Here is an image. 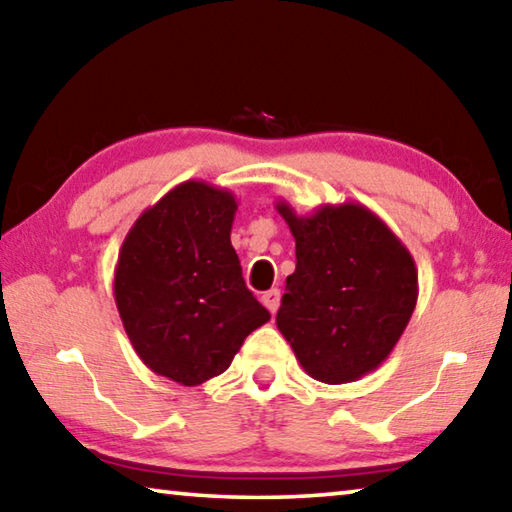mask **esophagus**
Segmentation results:
<instances>
[{
	"label": "esophagus",
	"instance_id": "1",
	"mask_svg": "<svg viewBox=\"0 0 512 512\" xmlns=\"http://www.w3.org/2000/svg\"><path fill=\"white\" fill-rule=\"evenodd\" d=\"M261 301H263V306L267 308V311H270L272 315L279 311V301H281V292L276 290V288H272V290H267V292H263V297H261Z\"/></svg>",
	"mask_w": 512,
	"mask_h": 512
}]
</instances>
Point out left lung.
Instances as JSON below:
<instances>
[{"label":"left lung","instance_id":"left-lung-1","mask_svg":"<svg viewBox=\"0 0 512 512\" xmlns=\"http://www.w3.org/2000/svg\"><path fill=\"white\" fill-rule=\"evenodd\" d=\"M276 211L295 238L276 326L308 376L351 383L374 372L401 338L417 304V267L390 226L356 201L297 215Z\"/></svg>","mask_w":512,"mask_h":512}]
</instances>
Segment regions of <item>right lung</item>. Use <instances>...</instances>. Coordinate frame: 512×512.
<instances>
[{
	"instance_id": "right-lung-1",
	"label": "right lung",
	"mask_w": 512,
	"mask_h": 512,
	"mask_svg": "<svg viewBox=\"0 0 512 512\" xmlns=\"http://www.w3.org/2000/svg\"><path fill=\"white\" fill-rule=\"evenodd\" d=\"M238 201L183 181L142 211L115 265V304L149 370L181 385L222 374L251 331L270 320L242 279L231 245Z\"/></svg>"
}]
</instances>
